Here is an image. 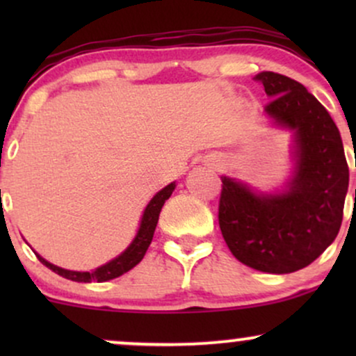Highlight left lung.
<instances>
[{"label":"left lung","mask_w":356,"mask_h":356,"mask_svg":"<svg viewBox=\"0 0 356 356\" xmlns=\"http://www.w3.org/2000/svg\"><path fill=\"white\" fill-rule=\"evenodd\" d=\"M254 80L271 97L268 115L296 132V174L280 195H257L222 177L219 227L241 263L286 275L312 264L337 238L348 164L333 118L300 81L275 72H261Z\"/></svg>","instance_id":"obj_1"}]
</instances>
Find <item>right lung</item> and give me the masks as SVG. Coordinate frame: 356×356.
Returning <instances> with one entry per match:
<instances>
[{"mask_svg":"<svg viewBox=\"0 0 356 356\" xmlns=\"http://www.w3.org/2000/svg\"><path fill=\"white\" fill-rule=\"evenodd\" d=\"M174 189H175V184L172 182L154 195L152 201H150L149 206L145 207L144 216H142L140 227H138V232H137L136 239L132 241V244H130V246L127 248L120 256L115 257V259H112L110 263L104 264V266L97 268L95 271H92V273L68 271V269L58 268V266H55V264L48 263V261H44L40 254H36V257L42 261L44 266L50 268L53 273L67 277V280L79 281V283H92V281L104 283V281H108V280H113V277L122 276L124 273L130 271L134 266H137V264L142 261V257L145 256V251L149 249L150 243H152L154 231H155V226H157L159 214H161L162 206H164V202L170 197V194H172Z\"/></svg>","mask_w":356,"mask_h":356,"instance_id":"right-lung-1","label":"right lung"}]
</instances>
